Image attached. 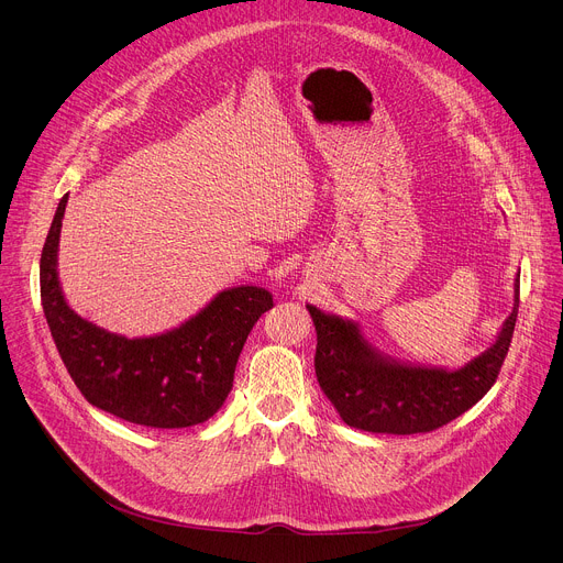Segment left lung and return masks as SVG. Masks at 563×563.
Returning a JSON list of instances; mask_svg holds the SVG:
<instances>
[{"label": "left lung", "instance_id": "8db88e82", "mask_svg": "<svg viewBox=\"0 0 563 563\" xmlns=\"http://www.w3.org/2000/svg\"><path fill=\"white\" fill-rule=\"evenodd\" d=\"M316 328V376L341 419L374 434L432 432L467 412L495 385L508 354L517 311L515 305L493 345L463 367L421 365L380 352L352 318L307 305Z\"/></svg>", "mask_w": 563, "mask_h": 563}]
</instances>
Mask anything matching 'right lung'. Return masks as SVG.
<instances>
[{
	"instance_id": "1",
	"label": "right lung",
	"mask_w": 563,
	"mask_h": 563,
	"mask_svg": "<svg viewBox=\"0 0 563 563\" xmlns=\"http://www.w3.org/2000/svg\"><path fill=\"white\" fill-rule=\"evenodd\" d=\"M68 194L59 200L40 261L42 307L57 352L91 406L135 426L178 430L205 423L224 404L256 320L274 307L265 287L222 289L180 328L126 339L70 309L57 274Z\"/></svg>"
}]
</instances>
